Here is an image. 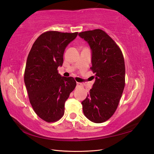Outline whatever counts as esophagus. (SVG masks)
Returning a JSON list of instances; mask_svg holds the SVG:
<instances>
[{
	"instance_id": "esophagus-1",
	"label": "esophagus",
	"mask_w": 154,
	"mask_h": 154,
	"mask_svg": "<svg viewBox=\"0 0 154 154\" xmlns=\"http://www.w3.org/2000/svg\"><path fill=\"white\" fill-rule=\"evenodd\" d=\"M77 87H83V84L81 83H77Z\"/></svg>"
}]
</instances>
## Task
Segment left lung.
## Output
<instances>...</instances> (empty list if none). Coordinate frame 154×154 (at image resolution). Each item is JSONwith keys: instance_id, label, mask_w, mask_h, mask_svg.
<instances>
[{"instance_id": "8db88e82", "label": "left lung", "mask_w": 154, "mask_h": 154, "mask_svg": "<svg viewBox=\"0 0 154 154\" xmlns=\"http://www.w3.org/2000/svg\"><path fill=\"white\" fill-rule=\"evenodd\" d=\"M79 35L92 50L95 82L81 104L83 113L95 123L109 120L117 109L125 86V63L116 43L100 29L80 32Z\"/></svg>"}]
</instances>
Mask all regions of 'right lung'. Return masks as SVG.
I'll return each mask as SVG.
<instances>
[{"label":"right lung","mask_w":154,"mask_h":154,"mask_svg":"<svg viewBox=\"0 0 154 154\" xmlns=\"http://www.w3.org/2000/svg\"><path fill=\"white\" fill-rule=\"evenodd\" d=\"M78 32L48 31L32 45L24 71V83L34 112L47 122H54L63 116L65 103L76 87L72 77H61L57 68L63 62L67 45Z\"/></svg>","instance_id":"obj_1"}]
</instances>
